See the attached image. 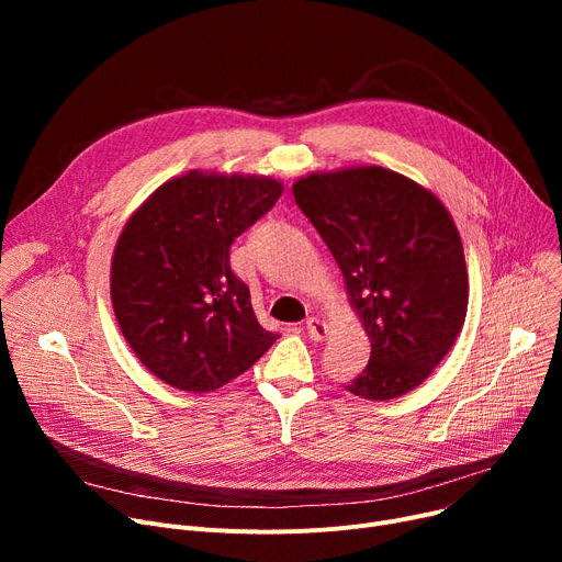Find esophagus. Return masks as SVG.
I'll return each mask as SVG.
<instances>
[{
    "mask_svg": "<svg viewBox=\"0 0 562 562\" xmlns=\"http://www.w3.org/2000/svg\"><path fill=\"white\" fill-rule=\"evenodd\" d=\"M305 330H307V335H310L314 341H323V339L328 337V333H330L328 323H326V321H321L318 316H310V318H307V323H305Z\"/></svg>",
    "mask_w": 562,
    "mask_h": 562,
    "instance_id": "esophagus-1",
    "label": "esophagus"
}]
</instances>
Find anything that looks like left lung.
<instances>
[{
    "label": "left lung",
    "instance_id": "left-lung-1",
    "mask_svg": "<svg viewBox=\"0 0 562 562\" xmlns=\"http://www.w3.org/2000/svg\"><path fill=\"white\" fill-rule=\"evenodd\" d=\"M291 191L339 263L371 341L367 369L346 390L369 401L417 390L467 316V263L449 210L382 166L310 172Z\"/></svg>",
    "mask_w": 562,
    "mask_h": 562
}]
</instances>
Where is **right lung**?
<instances>
[{
  "label": "right lung",
  "instance_id": "obj_1",
  "mask_svg": "<svg viewBox=\"0 0 562 562\" xmlns=\"http://www.w3.org/2000/svg\"><path fill=\"white\" fill-rule=\"evenodd\" d=\"M282 195L263 175L189 170L130 216L111 259V303L140 364L202 394L248 371L278 339L229 269L236 236Z\"/></svg>",
  "mask_w": 562,
  "mask_h": 562
}]
</instances>
